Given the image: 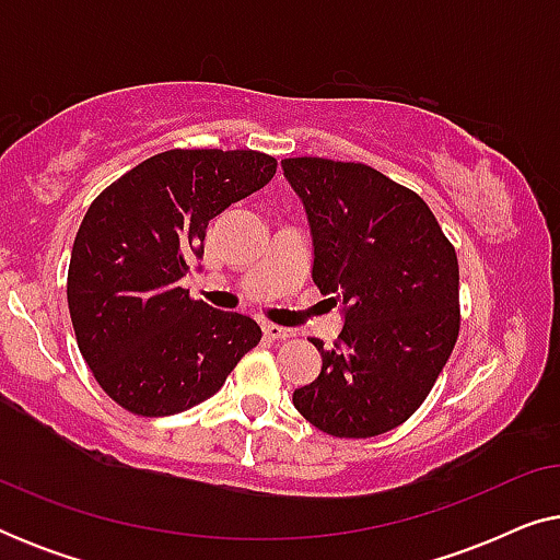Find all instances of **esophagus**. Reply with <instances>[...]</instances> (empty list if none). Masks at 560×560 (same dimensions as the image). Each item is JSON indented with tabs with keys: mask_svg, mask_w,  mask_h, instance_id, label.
<instances>
[{
	"mask_svg": "<svg viewBox=\"0 0 560 560\" xmlns=\"http://www.w3.org/2000/svg\"><path fill=\"white\" fill-rule=\"evenodd\" d=\"M262 331H265L267 339H278V341L290 339V336H293V331H290V328L278 326V324H265Z\"/></svg>",
	"mask_w": 560,
	"mask_h": 560,
	"instance_id": "1",
	"label": "esophagus"
}]
</instances>
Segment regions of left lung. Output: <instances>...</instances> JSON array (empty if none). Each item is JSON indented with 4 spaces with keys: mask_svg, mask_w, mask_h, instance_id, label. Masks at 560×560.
Returning a JSON list of instances; mask_svg holds the SVG:
<instances>
[{
    "mask_svg": "<svg viewBox=\"0 0 560 560\" xmlns=\"http://www.w3.org/2000/svg\"><path fill=\"white\" fill-rule=\"evenodd\" d=\"M308 213L313 282L343 305L334 349L293 405L318 431L370 439L405 423L458 339V259L416 190L362 163L282 160Z\"/></svg>",
    "mask_w": 560,
    "mask_h": 560,
    "instance_id": "left-lung-1",
    "label": "left lung"
}]
</instances>
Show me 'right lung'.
I'll list each match as a JSON object with an SVG mask.
<instances>
[{"instance_id": "right-lung-1", "label": "right lung", "mask_w": 560, "mask_h": 560, "mask_svg": "<svg viewBox=\"0 0 560 560\" xmlns=\"http://www.w3.org/2000/svg\"><path fill=\"white\" fill-rule=\"evenodd\" d=\"M278 160L257 150H167L94 198L68 265L75 341L106 395L144 418L209 400L262 339L257 320L194 301L180 278L206 226L265 188Z\"/></svg>"}]
</instances>
